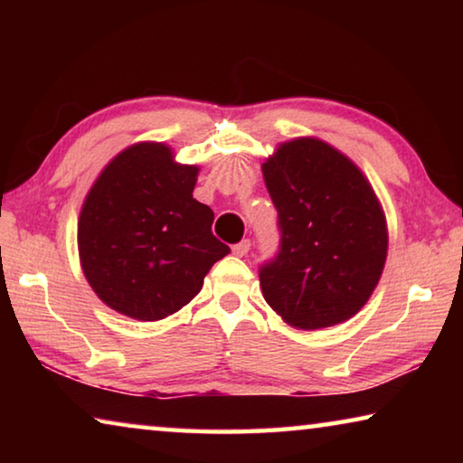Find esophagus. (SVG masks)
Wrapping results in <instances>:
<instances>
[{
  "mask_svg": "<svg viewBox=\"0 0 463 463\" xmlns=\"http://www.w3.org/2000/svg\"><path fill=\"white\" fill-rule=\"evenodd\" d=\"M249 249H250V241L245 239V241H241V242H237V245L232 247V253L237 255V257H245L249 253Z\"/></svg>",
  "mask_w": 463,
  "mask_h": 463,
  "instance_id": "34e87169",
  "label": "esophagus"
}]
</instances>
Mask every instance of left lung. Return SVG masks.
I'll use <instances>...</instances> for the list:
<instances>
[{
	"instance_id": "left-lung-1",
	"label": "left lung",
	"mask_w": 463,
	"mask_h": 463,
	"mask_svg": "<svg viewBox=\"0 0 463 463\" xmlns=\"http://www.w3.org/2000/svg\"><path fill=\"white\" fill-rule=\"evenodd\" d=\"M281 245L260 269L263 298L298 331L345 323L370 300L388 255V224L372 184L325 140L279 143L261 165Z\"/></svg>"
}]
</instances>
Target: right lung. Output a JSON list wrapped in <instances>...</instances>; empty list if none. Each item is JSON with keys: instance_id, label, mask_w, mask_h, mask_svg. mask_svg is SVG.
Listing matches in <instances>:
<instances>
[{"instance_id": "obj_1", "label": "right lung", "mask_w": 463, "mask_h": 463, "mask_svg": "<svg viewBox=\"0 0 463 463\" xmlns=\"http://www.w3.org/2000/svg\"><path fill=\"white\" fill-rule=\"evenodd\" d=\"M198 171L153 140L127 146L101 169L83 200L77 247L106 307L143 323L165 318L231 253L213 234V210L192 195Z\"/></svg>"}]
</instances>
